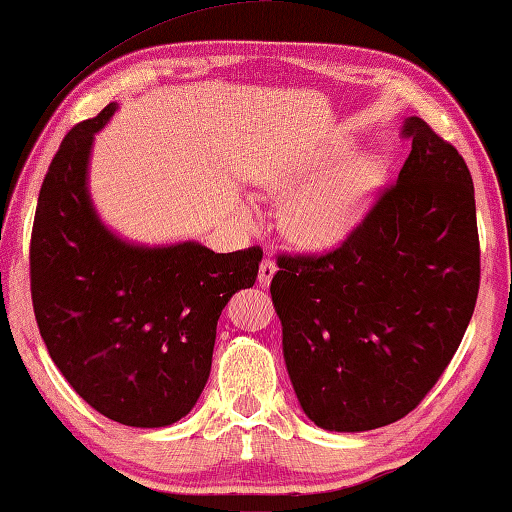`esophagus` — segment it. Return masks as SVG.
Instances as JSON below:
<instances>
[{"instance_id": "1", "label": "esophagus", "mask_w": 512, "mask_h": 512, "mask_svg": "<svg viewBox=\"0 0 512 512\" xmlns=\"http://www.w3.org/2000/svg\"><path fill=\"white\" fill-rule=\"evenodd\" d=\"M275 271H277V266H275L273 259L271 257H264L262 264H259V275H257L259 284H262V287H268V284H271V280H273Z\"/></svg>"}]
</instances>
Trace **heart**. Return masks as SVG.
Returning a JSON list of instances; mask_svg holds the SVG:
<instances>
[{
    "label": "heart",
    "instance_id": "1",
    "mask_svg": "<svg viewBox=\"0 0 512 512\" xmlns=\"http://www.w3.org/2000/svg\"><path fill=\"white\" fill-rule=\"evenodd\" d=\"M305 176V171H284L268 178L266 185L273 192H289ZM375 183V164L354 162L336 176L305 187L287 205L284 230L293 241L309 248L339 244L359 221Z\"/></svg>",
    "mask_w": 512,
    "mask_h": 512
}]
</instances>
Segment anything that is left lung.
<instances>
[{
	"mask_svg": "<svg viewBox=\"0 0 512 512\" xmlns=\"http://www.w3.org/2000/svg\"><path fill=\"white\" fill-rule=\"evenodd\" d=\"M411 153L339 248L277 255L271 296L302 411L329 431L411 413L474 314L481 248L470 169L420 117Z\"/></svg>",
	"mask_w": 512,
	"mask_h": 512,
	"instance_id": "8db88e82",
	"label": "left lung"
}]
</instances>
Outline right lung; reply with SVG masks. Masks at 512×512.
I'll use <instances>...</instances> for the list:
<instances>
[{
	"instance_id": "obj_1",
	"label": "right lung",
	"mask_w": 512,
	"mask_h": 512,
	"mask_svg": "<svg viewBox=\"0 0 512 512\" xmlns=\"http://www.w3.org/2000/svg\"><path fill=\"white\" fill-rule=\"evenodd\" d=\"M115 108L76 124L49 164L31 232V300L69 386L106 418L153 429L192 411L221 311L253 287L264 253L225 255L194 241L142 248L112 235L85 176L92 137Z\"/></svg>"
}]
</instances>
